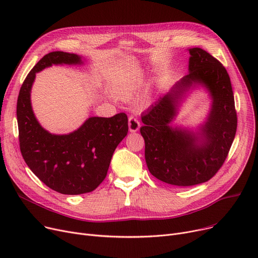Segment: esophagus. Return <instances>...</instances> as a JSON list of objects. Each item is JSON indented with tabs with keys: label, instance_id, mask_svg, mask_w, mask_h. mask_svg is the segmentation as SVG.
Masks as SVG:
<instances>
[{
	"label": "esophagus",
	"instance_id": "obj_1",
	"mask_svg": "<svg viewBox=\"0 0 258 258\" xmlns=\"http://www.w3.org/2000/svg\"><path fill=\"white\" fill-rule=\"evenodd\" d=\"M139 128H140L139 120L136 117L131 116L128 118V130H130V132L135 133V132H137Z\"/></svg>",
	"mask_w": 258,
	"mask_h": 258
}]
</instances>
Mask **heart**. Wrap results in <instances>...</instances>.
<instances>
[{
    "label": "heart",
    "mask_w": 258,
    "mask_h": 258,
    "mask_svg": "<svg viewBox=\"0 0 258 258\" xmlns=\"http://www.w3.org/2000/svg\"><path fill=\"white\" fill-rule=\"evenodd\" d=\"M139 84H140V80L139 79H133V80L126 81V83L119 86L117 88L116 92H117V94L119 95V96L127 97V96H130V95H132L135 91H136V89L138 88Z\"/></svg>",
    "instance_id": "1"
}]
</instances>
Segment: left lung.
<instances>
[{
    "mask_svg": "<svg viewBox=\"0 0 258 258\" xmlns=\"http://www.w3.org/2000/svg\"><path fill=\"white\" fill-rule=\"evenodd\" d=\"M189 73L141 116L145 161L158 180L175 186L209 181L219 171L235 137L237 116L225 67L201 48L189 49ZM196 85L206 87L213 98L208 121L199 132L171 128L183 94Z\"/></svg>",
    "mask_w": 258,
    "mask_h": 258,
    "instance_id": "left-lung-1",
    "label": "left lung"
}]
</instances>
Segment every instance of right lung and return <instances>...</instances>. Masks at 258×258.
Segmentation results:
<instances>
[{"mask_svg": "<svg viewBox=\"0 0 258 258\" xmlns=\"http://www.w3.org/2000/svg\"><path fill=\"white\" fill-rule=\"evenodd\" d=\"M79 64L74 53L50 52L25 78L17 104L19 140L26 164L49 188L62 195L93 191L104 180L118 144L127 135V116L91 117L78 130L68 135H54L36 120L30 93L35 73L52 64Z\"/></svg>", "mask_w": 258, "mask_h": 258, "instance_id": "right-lung-1", "label": "right lung"}]
</instances>
